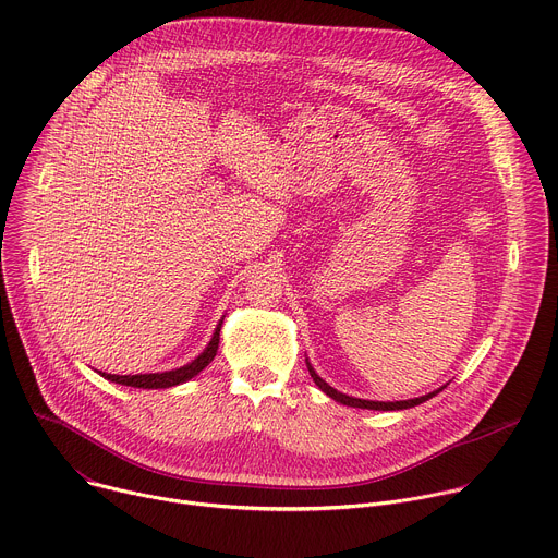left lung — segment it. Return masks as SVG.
<instances>
[{
  "mask_svg": "<svg viewBox=\"0 0 558 558\" xmlns=\"http://www.w3.org/2000/svg\"><path fill=\"white\" fill-rule=\"evenodd\" d=\"M306 368H308V373H311V377H313L315 386L320 388V390H325V392L331 397V400H336V402H340V404H344V407H353V409H368V411H404V409H413V407L424 404L426 400H430V397H435L439 390H444V388H446V386H441V388H437V390H433V392H428V395L413 397V400H402V402H373V400H360V397H351V395H344V392L336 390L333 386H329L320 375L315 373V368L311 366V362H308V360H306Z\"/></svg>",
  "mask_w": 558,
  "mask_h": 558,
  "instance_id": "1",
  "label": "left lung"
}]
</instances>
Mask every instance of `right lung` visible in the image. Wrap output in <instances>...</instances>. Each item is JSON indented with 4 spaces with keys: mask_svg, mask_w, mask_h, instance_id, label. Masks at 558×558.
Returning a JSON list of instances; mask_svg holds the SVG:
<instances>
[{
    "mask_svg": "<svg viewBox=\"0 0 558 558\" xmlns=\"http://www.w3.org/2000/svg\"><path fill=\"white\" fill-rule=\"evenodd\" d=\"M222 320H225V315L218 320V325L214 329V336H211L209 344L203 349V353L198 357H194L192 362H187L185 366H181V368H172V371H163V373H138V375H112V373H101V371H97V373L101 377L114 381V384H123V386H132V388H172V386H179L183 381H190L216 357Z\"/></svg>",
    "mask_w": 558,
    "mask_h": 558,
    "instance_id": "obj_1",
    "label": "right lung"
}]
</instances>
